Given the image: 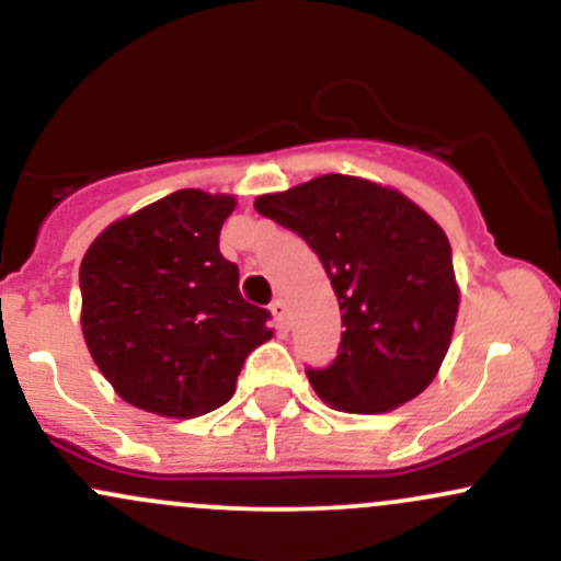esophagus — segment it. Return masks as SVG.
<instances>
[{"label":"esophagus","mask_w":561,"mask_h":561,"mask_svg":"<svg viewBox=\"0 0 561 561\" xmlns=\"http://www.w3.org/2000/svg\"><path fill=\"white\" fill-rule=\"evenodd\" d=\"M271 317H274L276 328L285 330L287 328V304L282 298H276L274 304H271Z\"/></svg>","instance_id":"1"}]
</instances>
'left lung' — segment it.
<instances>
[{
    "label": "left lung",
    "instance_id": "1",
    "mask_svg": "<svg viewBox=\"0 0 561 561\" xmlns=\"http://www.w3.org/2000/svg\"><path fill=\"white\" fill-rule=\"evenodd\" d=\"M255 209L296 231L325 265L341 306V350L309 370L322 403L385 414L438 376L459 311L444 228L394 187L322 174L255 198Z\"/></svg>",
    "mask_w": 561,
    "mask_h": 561
}]
</instances>
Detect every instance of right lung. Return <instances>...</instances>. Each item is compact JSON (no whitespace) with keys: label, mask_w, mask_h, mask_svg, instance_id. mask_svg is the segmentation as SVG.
Instances as JSON below:
<instances>
[{"label":"right lung","mask_w":561,"mask_h":561,"mask_svg":"<svg viewBox=\"0 0 561 561\" xmlns=\"http://www.w3.org/2000/svg\"><path fill=\"white\" fill-rule=\"evenodd\" d=\"M233 209L228 193L176 191L110 222L82 255V339L126 403L169 420L209 414L274 335L220 255Z\"/></svg>","instance_id":"1"}]
</instances>
